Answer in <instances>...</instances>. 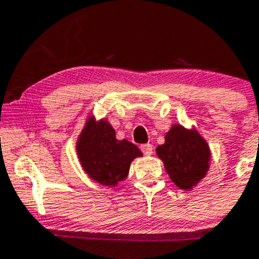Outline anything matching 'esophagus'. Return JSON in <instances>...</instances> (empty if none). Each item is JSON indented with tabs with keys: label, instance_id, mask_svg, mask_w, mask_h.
Instances as JSON below:
<instances>
[{
	"label": "esophagus",
	"instance_id": "1",
	"mask_svg": "<svg viewBox=\"0 0 259 259\" xmlns=\"http://www.w3.org/2000/svg\"><path fill=\"white\" fill-rule=\"evenodd\" d=\"M141 151H142L143 154H146V156H151V154L153 153V147H152V145H149V143H146V145L141 146Z\"/></svg>",
	"mask_w": 259,
	"mask_h": 259
}]
</instances>
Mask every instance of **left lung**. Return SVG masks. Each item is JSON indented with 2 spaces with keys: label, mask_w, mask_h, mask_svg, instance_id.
Listing matches in <instances>:
<instances>
[{
  "label": "left lung",
  "mask_w": 259,
  "mask_h": 259,
  "mask_svg": "<svg viewBox=\"0 0 259 259\" xmlns=\"http://www.w3.org/2000/svg\"><path fill=\"white\" fill-rule=\"evenodd\" d=\"M156 152L170 181L183 191H192L208 173L212 153L207 141L194 127L173 124Z\"/></svg>",
  "instance_id": "obj_1"
}]
</instances>
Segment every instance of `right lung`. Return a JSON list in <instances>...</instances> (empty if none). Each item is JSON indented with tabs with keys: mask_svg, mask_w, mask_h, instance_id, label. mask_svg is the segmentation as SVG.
<instances>
[{
	"mask_svg": "<svg viewBox=\"0 0 259 259\" xmlns=\"http://www.w3.org/2000/svg\"><path fill=\"white\" fill-rule=\"evenodd\" d=\"M82 168L102 186L116 187L128 177L131 163L142 152L127 140H117L116 131L107 118L96 119L90 114L76 142Z\"/></svg>",
	"mask_w": 259,
	"mask_h": 259,
	"instance_id": "1",
	"label": "right lung"
}]
</instances>
